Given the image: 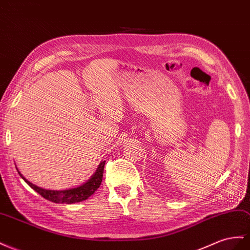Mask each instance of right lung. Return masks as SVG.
Masks as SVG:
<instances>
[{"mask_svg": "<svg viewBox=\"0 0 250 250\" xmlns=\"http://www.w3.org/2000/svg\"><path fill=\"white\" fill-rule=\"evenodd\" d=\"M104 165H105V161L101 162L97 168L96 172L91 175V178L88 181L85 182V183H83L82 185H80L78 187H73V188H68V189H63V190L44 189L42 187H39L35 184L30 183V182L26 178H24L23 174L18 170V168L17 170L20 174V177H21L33 190H36L39 194H41L42 197L45 198L46 200L53 202V203L73 204V203H78V202H82V201H85L86 199H88L90 195L93 194L94 191H96L100 187L103 179Z\"/></svg>", "mask_w": 250, "mask_h": 250, "instance_id": "add662e5", "label": "right lung"}]
</instances>
